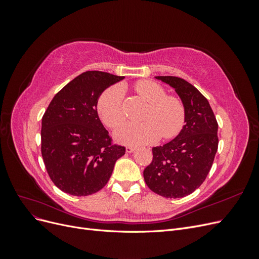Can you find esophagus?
Instances as JSON below:
<instances>
[{"instance_id":"1","label":"esophagus","mask_w":259,"mask_h":259,"mask_svg":"<svg viewBox=\"0 0 259 259\" xmlns=\"http://www.w3.org/2000/svg\"><path fill=\"white\" fill-rule=\"evenodd\" d=\"M136 150V147H133V146H128L126 147V153H132Z\"/></svg>"}]
</instances>
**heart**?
Returning a JSON list of instances; mask_svg holds the SVG:
<instances>
[{"mask_svg": "<svg viewBox=\"0 0 259 259\" xmlns=\"http://www.w3.org/2000/svg\"><path fill=\"white\" fill-rule=\"evenodd\" d=\"M134 89L138 95L150 103L144 115V122H131L116 132V139L126 145H145L158 140L173 138L183 130L186 109L183 101L166 92L158 83L149 80L138 81ZM100 120L110 128H116L124 121L123 93L111 86L103 93L97 105Z\"/></svg>", "mask_w": 259, "mask_h": 259, "instance_id": "obj_1", "label": "heart"}]
</instances>
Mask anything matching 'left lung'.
Listing matches in <instances>:
<instances>
[{"mask_svg": "<svg viewBox=\"0 0 259 259\" xmlns=\"http://www.w3.org/2000/svg\"><path fill=\"white\" fill-rule=\"evenodd\" d=\"M182 99L186 124L169 143L152 148V162L144 170L149 189L168 199L192 193L204 182L218 148V124L207 99L177 76H155Z\"/></svg>", "mask_w": 259, "mask_h": 259, "instance_id": "obj_1", "label": "left lung"}]
</instances>
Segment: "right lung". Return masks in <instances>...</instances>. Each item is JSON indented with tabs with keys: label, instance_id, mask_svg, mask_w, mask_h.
<instances>
[{
	"label": "right lung",
	"instance_id": "1",
	"mask_svg": "<svg viewBox=\"0 0 259 259\" xmlns=\"http://www.w3.org/2000/svg\"><path fill=\"white\" fill-rule=\"evenodd\" d=\"M124 79L86 71L60 90L42 117L41 151L46 170L61 191L76 197L107 185L125 147L113 145L97 113L99 96Z\"/></svg>",
	"mask_w": 259,
	"mask_h": 259
}]
</instances>
